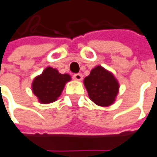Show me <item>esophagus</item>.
Instances as JSON below:
<instances>
[{"label":"esophagus","instance_id":"esophagus-1","mask_svg":"<svg viewBox=\"0 0 157 157\" xmlns=\"http://www.w3.org/2000/svg\"><path fill=\"white\" fill-rule=\"evenodd\" d=\"M73 78H74L75 80L80 81V80H82L83 76H82V74H80V73H77V74H74V75H73Z\"/></svg>","mask_w":157,"mask_h":157}]
</instances>
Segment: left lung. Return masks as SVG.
I'll list each match as a JSON object with an SVG mask.
<instances>
[{
  "mask_svg": "<svg viewBox=\"0 0 157 157\" xmlns=\"http://www.w3.org/2000/svg\"><path fill=\"white\" fill-rule=\"evenodd\" d=\"M84 85L89 98L99 106L113 105L119 93L120 85L111 71L98 65L86 77Z\"/></svg>",
  "mask_w": 157,
  "mask_h": 157,
  "instance_id": "8db88e82",
  "label": "left lung"
}]
</instances>
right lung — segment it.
<instances>
[{
	"label": "right lung",
	"mask_w": 157,
	"mask_h": 157,
	"mask_svg": "<svg viewBox=\"0 0 157 157\" xmlns=\"http://www.w3.org/2000/svg\"><path fill=\"white\" fill-rule=\"evenodd\" d=\"M71 77L65 73L62 74L56 69L47 67L42 74L36 76L32 82V92L38 99V102L47 105L55 102L62 95V90Z\"/></svg>",
	"instance_id": "1"
}]
</instances>
